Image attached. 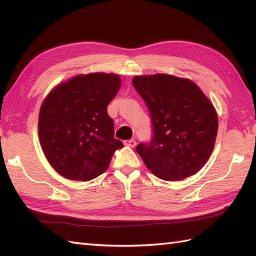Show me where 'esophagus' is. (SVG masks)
I'll return each mask as SVG.
<instances>
[{"label":"esophagus","mask_w":256,"mask_h":256,"mask_svg":"<svg viewBox=\"0 0 256 256\" xmlns=\"http://www.w3.org/2000/svg\"><path fill=\"white\" fill-rule=\"evenodd\" d=\"M124 145L130 146V148H134V146L136 145V140H124Z\"/></svg>","instance_id":"34e87169"}]
</instances>
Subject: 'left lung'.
<instances>
[{"mask_svg": "<svg viewBox=\"0 0 256 256\" xmlns=\"http://www.w3.org/2000/svg\"><path fill=\"white\" fill-rule=\"evenodd\" d=\"M132 84L150 114L153 138L136 152L160 179L182 180L197 172L214 150L218 116L192 81L172 74L136 76Z\"/></svg>", "mask_w": 256, "mask_h": 256, "instance_id": "8db88e82", "label": "left lung"}]
</instances>
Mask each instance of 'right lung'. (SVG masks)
I'll use <instances>...</instances> for the list:
<instances>
[{"mask_svg":"<svg viewBox=\"0 0 256 256\" xmlns=\"http://www.w3.org/2000/svg\"><path fill=\"white\" fill-rule=\"evenodd\" d=\"M120 86L118 74H79L58 84L42 102L38 118L42 148L64 178L91 180L106 170L114 152L123 148L114 138L106 111Z\"/></svg>","mask_w":256,"mask_h":256,"instance_id":"1","label":"right lung"}]
</instances>
